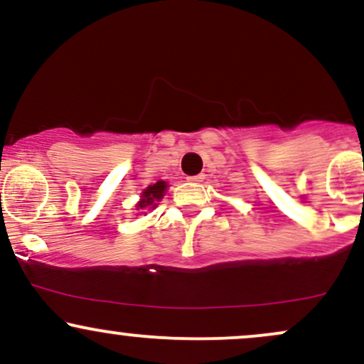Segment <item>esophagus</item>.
Masks as SVG:
<instances>
[{"mask_svg":"<svg viewBox=\"0 0 364 364\" xmlns=\"http://www.w3.org/2000/svg\"><path fill=\"white\" fill-rule=\"evenodd\" d=\"M203 174H196V176H190L188 178V181H191V183H200V181H203Z\"/></svg>","mask_w":364,"mask_h":364,"instance_id":"34e87169","label":"esophagus"}]
</instances>
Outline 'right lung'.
Instances as JSON below:
<instances>
[{"instance_id":"right-lung-1","label":"right lung","mask_w":364,"mask_h":364,"mask_svg":"<svg viewBox=\"0 0 364 364\" xmlns=\"http://www.w3.org/2000/svg\"><path fill=\"white\" fill-rule=\"evenodd\" d=\"M166 188L168 183L166 181H157L154 185H150L141 191L140 202L136 203V210H145V208H156L159 200H162V196L166 193Z\"/></svg>"}]
</instances>
